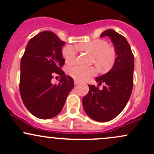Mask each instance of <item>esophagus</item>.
<instances>
[{
	"label": "esophagus",
	"instance_id": "1",
	"mask_svg": "<svg viewBox=\"0 0 154 154\" xmlns=\"http://www.w3.org/2000/svg\"><path fill=\"white\" fill-rule=\"evenodd\" d=\"M74 83H75V85H78L79 82L78 80H76V79H75V80H74Z\"/></svg>",
	"mask_w": 154,
	"mask_h": 154
}]
</instances>
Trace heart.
Returning a JSON list of instances; mask_svg holds the SVG:
<instances>
[{"label": "heart", "mask_w": 154, "mask_h": 154, "mask_svg": "<svg viewBox=\"0 0 154 154\" xmlns=\"http://www.w3.org/2000/svg\"><path fill=\"white\" fill-rule=\"evenodd\" d=\"M80 50L87 51L93 55L95 63L100 70H105L112 64L114 61V52L109 47L106 41L100 39L92 40L79 45ZM77 51L72 45H66L62 50V56L66 63L72 64L77 58ZM69 74L76 80L84 81L95 75L96 69L93 66H82L79 65L69 69Z\"/></svg>", "instance_id": "b5f03b06"}]
</instances>
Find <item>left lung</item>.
I'll return each mask as SVG.
<instances>
[{"mask_svg":"<svg viewBox=\"0 0 154 154\" xmlns=\"http://www.w3.org/2000/svg\"><path fill=\"white\" fill-rule=\"evenodd\" d=\"M108 36L117 55L112 69L95 79L98 85L104 83L103 89L89 85V92L82 98L86 114L97 122L110 121L125 109L133 87L134 55L125 37L113 29H107L100 38Z\"/></svg>","mask_w":154,"mask_h":154,"instance_id":"8db88e82","label":"left lung"}]
</instances>
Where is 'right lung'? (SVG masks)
<instances>
[{
    "instance_id": "1",
    "label": "right lung",
    "mask_w": 154,
    "mask_h": 154,
    "mask_svg": "<svg viewBox=\"0 0 154 154\" xmlns=\"http://www.w3.org/2000/svg\"><path fill=\"white\" fill-rule=\"evenodd\" d=\"M64 43L55 33L43 31L29 40L21 59V97L28 111L39 119L59 114L74 87L73 79L61 70L65 63L61 54ZM54 74L61 79L53 84Z\"/></svg>"
}]
</instances>
